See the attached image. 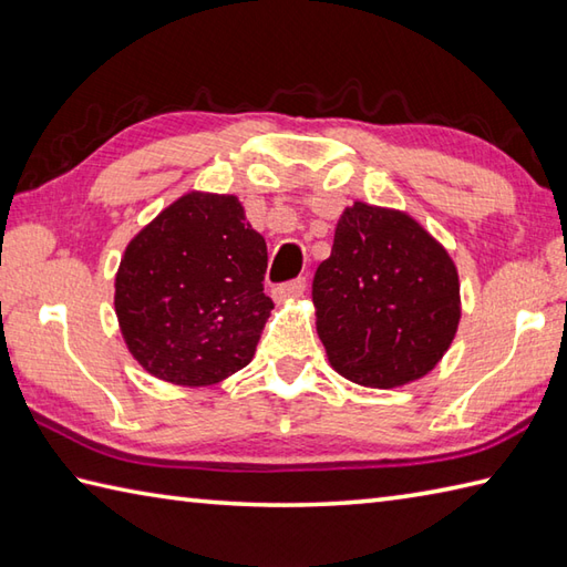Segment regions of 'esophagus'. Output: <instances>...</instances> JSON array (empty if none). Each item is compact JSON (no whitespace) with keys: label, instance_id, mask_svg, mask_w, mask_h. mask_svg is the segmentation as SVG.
I'll use <instances>...</instances> for the list:
<instances>
[{"label":"esophagus","instance_id":"esophagus-1","mask_svg":"<svg viewBox=\"0 0 567 567\" xmlns=\"http://www.w3.org/2000/svg\"><path fill=\"white\" fill-rule=\"evenodd\" d=\"M305 292H307V277H297V280L285 282V285L275 287V290H272L277 302H285V299H297V297H302Z\"/></svg>","mask_w":567,"mask_h":567}]
</instances>
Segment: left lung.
I'll return each mask as SVG.
<instances>
[{"mask_svg":"<svg viewBox=\"0 0 567 567\" xmlns=\"http://www.w3.org/2000/svg\"><path fill=\"white\" fill-rule=\"evenodd\" d=\"M331 368L363 388L424 378L461 321L455 262L406 212L355 202L336 224L311 285Z\"/></svg>","mask_w":567,"mask_h":567,"instance_id":"1","label":"left lung"}]
</instances>
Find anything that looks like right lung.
<instances>
[{
  "label": "right lung",
  "instance_id": "1",
  "mask_svg": "<svg viewBox=\"0 0 567 567\" xmlns=\"http://www.w3.org/2000/svg\"><path fill=\"white\" fill-rule=\"evenodd\" d=\"M265 238L234 195L187 192L131 238L116 272L124 341L153 378L207 388L246 368L272 299Z\"/></svg>",
  "mask_w": 567,
  "mask_h": 567
}]
</instances>
